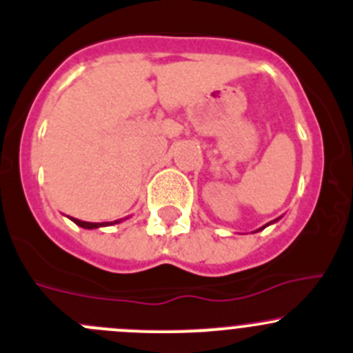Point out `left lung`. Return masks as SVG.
<instances>
[{"instance_id": "left-lung-1", "label": "left lung", "mask_w": 353, "mask_h": 353, "mask_svg": "<svg viewBox=\"0 0 353 353\" xmlns=\"http://www.w3.org/2000/svg\"><path fill=\"white\" fill-rule=\"evenodd\" d=\"M279 219H281V217H278V219H276V221H272V222H269V224H265V225H262V228H260V229H256V231H262V229H263V228H268V225H271V224H274V222H278V221H279Z\"/></svg>"}]
</instances>
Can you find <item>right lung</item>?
Segmentation results:
<instances>
[{
  "label": "right lung",
  "mask_w": 353,
  "mask_h": 353,
  "mask_svg": "<svg viewBox=\"0 0 353 353\" xmlns=\"http://www.w3.org/2000/svg\"><path fill=\"white\" fill-rule=\"evenodd\" d=\"M70 219L75 222V224L81 225V228H84V229L105 228V225H114V224H119V222L124 221V219H119V221H114V222H85V221H79V219H74V217H70Z\"/></svg>",
  "instance_id": "1"
}]
</instances>
